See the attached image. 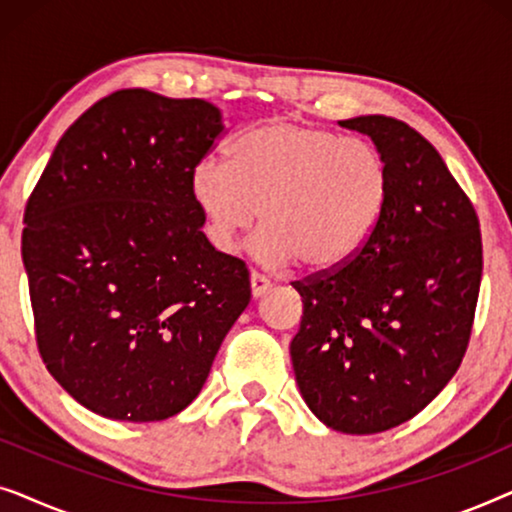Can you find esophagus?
Listing matches in <instances>:
<instances>
[{"label":"esophagus","mask_w":512,"mask_h":512,"mask_svg":"<svg viewBox=\"0 0 512 512\" xmlns=\"http://www.w3.org/2000/svg\"><path fill=\"white\" fill-rule=\"evenodd\" d=\"M249 284H251V296H254V298H261L272 289L270 279L263 277V275H256V272H251Z\"/></svg>","instance_id":"obj_1"}]
</instances>
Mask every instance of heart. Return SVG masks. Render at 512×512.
I'll list each match as a JSON object with an SVG mask.
<instances>
[{
    "instance_id": "b5f03b06",
    "label": "heart",
    "mask_w": 512,
    "mask_h": 512,
    "mask_svg": "<svg viewBox=\"0 0 512 512\" xmlns=\"http://www.w3.org/2000/svg\"><path fill=\"white\" fill-rule=\"evenodd\" d=\"M389 186V163L375 144L293 121L242 132L230 163L205 158L188 174L216 251H233L261 216L249 254L272 268L303 261L310 272L338 270L359 256L387 209Z\"/></svg>"
}]
</instances>
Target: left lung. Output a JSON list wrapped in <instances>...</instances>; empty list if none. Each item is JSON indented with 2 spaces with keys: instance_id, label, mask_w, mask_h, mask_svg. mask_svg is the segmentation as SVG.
<instances>
[{
  "instance_id": "1",
  "label": "left lung",
  "mask_w": 512,
  "mask_h": 512,
  "mask_svg": "<svg viewBox=\"0 0 512 512\" xmlns=\"http://www.w3.org/2000/svg\"><path fill=\"white\" fill-rule=\"evenodd\" d=\"M384 153L389 202L352 261L296 282L303 319L291 340L307 408L352 436L408 422L464 359L482 277L475 209L440 153L391 116H356Z\"/></svg>"
}]
</instances>
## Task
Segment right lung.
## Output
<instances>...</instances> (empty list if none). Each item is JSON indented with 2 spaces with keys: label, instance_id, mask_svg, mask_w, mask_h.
<instances>
[{
  "label": "right lung",
  "instance_id": "1",
  "mask_svg": "<svg viewBox=\"0 0 512 512\" xmlns=\"http://www.w3.org/2000/svg\"><path fill=\"white\" fill-rule=\"evenodd\" d=\"M221 135L212 102L116 90L69 125L27 200L39 354L95 415H177L249 305V270L207 242L188 193Z\"/></svg>",
  "mask_w": 512,
  "mask_h": 512
}]
</instances>
